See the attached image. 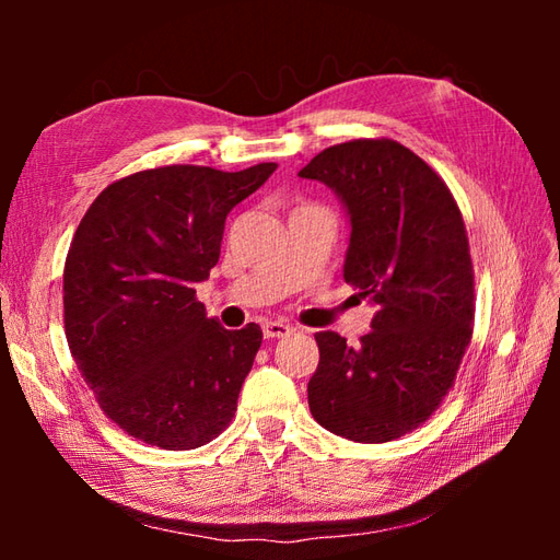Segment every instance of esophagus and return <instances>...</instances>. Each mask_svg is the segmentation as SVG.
Segmentation results:
<instances>
[{
    "instance_id": "obj_1",
    "label": "esophagus",
    "mask_w": 560,
    "mask_h": 560,
    "mask_svg": "<svg viewBox=\"0 0 560 560\" xmlns=\"http://www.w3.org/2000/svg\"><path fill=\"white\" fill-rule=\"evenodd\" d=\"M261 331H265L267 339H279V337H289L293 329L287 323H265L261 325Z\"/></svg>"
}]
</instances>
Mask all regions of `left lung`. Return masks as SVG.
I'll return each instance as SVG.
<instances>
[{"instance_id": "1", "label": "left lung", "mask_w": 560, "mask_h": 560, "mask_svg": "<svg viewBox=\"0 0 560 560\" xmlns=\"http://www.w3.org/2000/svg\"><path fill=\"white\" fill-rule=\"evenodd\" d=\"M347 205L343 279L377 305L359 347L317 331L313 419L355 443H389L431 419L474 331V267L462 211L431 165L395 139L335 144L299 173Z\"/></svg>"}]
</instances>
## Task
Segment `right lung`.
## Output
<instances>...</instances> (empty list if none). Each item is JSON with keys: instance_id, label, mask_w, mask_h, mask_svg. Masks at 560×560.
<instances>
[{"instance_id": "right-lung-1", "label": "right lung", "mask_w": 560, "mask_h": 560, "mask_svg": "<svg viewBox=\"0 0 560 560\" xmlns=\"http://www.w3.org/2000/svg\"><path fill=\"white\" fill-rule=\"evenodd\" d=\"M273 171L277 163L139 171L105 187L71 237V359L105 416L141 443L195 450L235 416L261 329H223L195 287L217 267L225 217Z\"/></svg>"}]
</instances>
